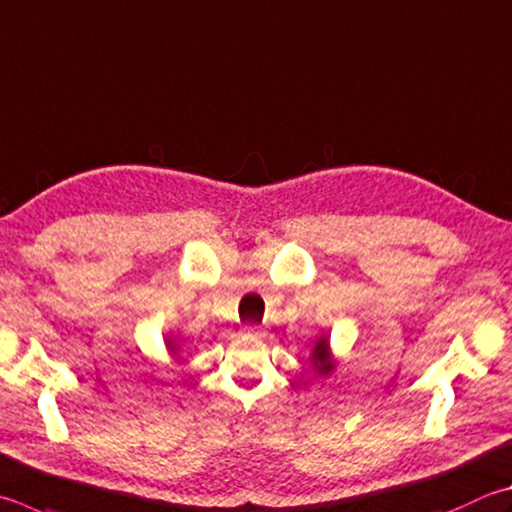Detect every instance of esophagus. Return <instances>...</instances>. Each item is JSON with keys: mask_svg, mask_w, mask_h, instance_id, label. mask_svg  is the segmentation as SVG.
Instances as JSON below:
<instances>
[{"mask_svg": "<svg viewBox=\"0 0 512 512\" xmlns=\"http://www.w3.org/2000/svg\"><path fill=\"white\" fill-rule=\"evenodd\" d=\"M244 336L246 338H264V329L257 327V324H248V327H244Z\"/></svg>", "mask_w": 512, "mask_h": 512, "instance_id": "34e87169", "label": "esophagus"}]
</instances>
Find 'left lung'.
Wrapping results in <instances>:
<instances>
[{
  "label": "left lung",
  "mask_w": 512,
  "mask_h": 512,
  "mask_svg": "<svg viewBox=\"0 0 512 512\" xmlns=\"http://www.w3.org/2000/svg\"><path fill=\"white\" fill-rule=\"evenodd\" d=\"M311 360H313V367L318 369V374H329V371L333 369L331 349H329V338L327 336H320L318 342H315L313 353H311Z\"/></svg>",
  "instance_id": "obj_1"
}]
</instances>
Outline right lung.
<instances>
[{"mask_svg": "<svg viewBox=\"0 0 512 512\" xmlns=\"http://www.w3.org/2000/svg\"><path fill=\"white\" fill-rule=\"evenodd\" d=\"M167 349H170L172 353H176V345H174V340L167 338Z\"/></svg>", "mask_w": 512, "mask_h": 512, "instance_id": "right-lung-1", "label": "right lung"}]
</instances>
